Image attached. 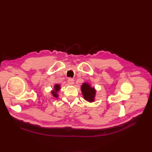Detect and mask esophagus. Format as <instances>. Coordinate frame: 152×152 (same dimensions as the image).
<instances>
[{
  "instance_id": "esophagus-1",
  "label": "esophagus",
  "mask_w": 152,
  "mask_h": 152,
  "mask_svg": "<svg viewBox=\"0 0 152 152\" xmlns=\"http://www.w3.org/2000/svg\"><path fill=\"white\" fill-rule=\"evenodd\" d=\"M74 82H75V80L71 77H69L68 79V83L69 84H74Z\"/></svg>"
}]
</instances>
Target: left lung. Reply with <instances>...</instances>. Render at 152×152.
I'll list each match as a JSON object with an SVG mask.
<instances>
[{"label":"left lung","instance_id":"1","mask_svg":"<svg viewBox=\"0 0 152 152\" xmlns=\"http://www.w3.org/2000/svg\"><path fill=\"white\" fill-rule=\"evenodd\" d=\"M81 91L86 100L89 102L94 101L95 90L94 87H92L88 83H83L81 86Z\"/></svg>","mask_w":152,"mask_h":152}]
</instances>
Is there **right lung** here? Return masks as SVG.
Segmentation results:
<instances>
[{
    "label": "right lung",
    "instance_id": "obj_1",
    "mask_svg": "<svg viewBox=\"0 0 152 152\" xmlns=\"http://www.w3.org/2000/svg\"><path fill=\"white\" fill-rule=\"evenodd\" d=\"M60 86L59 84L55 85V86H54V90L53 91H52V94L53 97H55L56 98L58 97V95L57 94V92L60 90Z\"/></svg>",
    "mask_w": 152,
    "mask_h": 152
}]
</instances>
